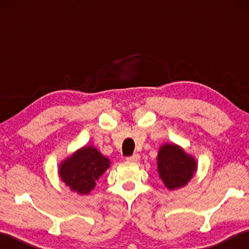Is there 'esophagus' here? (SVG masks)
<instances>
[{"label": "esophagus", "mask_w": 249, "mask_h": 249, "mask_svg": "<svg viewBox=\"0 0 249 249\" xmlns=\"http://www.w3.org/2000/svg\"><path fill=\"white\" fill-rule=\"evenodd\" d=\"M128 160V161H132V162H137L138 160L141 159V156L138 155V154H134V155H132V156H129V157H127L126 158Z\"/></svg>", "instance_id": "obj_1"}]
</instances>
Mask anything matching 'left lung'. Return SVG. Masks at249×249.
I'll list each match as a JSON object with an SVG mask.
<instances>
[{
  "label": "left lung",
  "instance_id": "left-lung-1",
  "mask_svg": "<svg viewBox=\"0 0 249 249\" xmlns=\"http://www.w3.org/2000/svg\"><path fill=\"white\" fill-rule=\"evenodd\" d=\"M196 160L176 145H163L158 154V171L168 189L188 183L196 171Z\"/></svg>",
  "mask_w": 249,
  "mask_h": 249
}]
</instances>
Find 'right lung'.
Here are the masks:
<instances>
[{"mask_svg":"<svg viewBox=\"0 0 249 249\" xmlns=\"http://www.w3.org/2000/svg\"><path fill=\"white\" fill-rule=\"evenodd\" d=\"M108 167L107 158L93 147H84L61 163L59 174L71 190L87 195Z\"/></svg>","mask_w":249,"mask_h":249,"instance_id":"add662e5","label":"right lung"}]
</instances>
